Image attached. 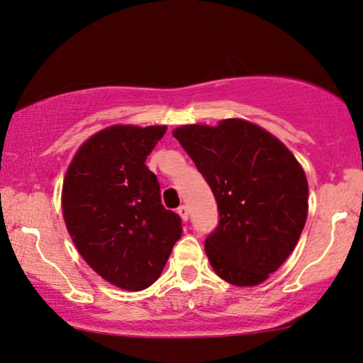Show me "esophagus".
I'll return each instance as SVG.
<instances>
[{"instance_id":"obj_1","label":"esophagus","mask_w":363,"mask_h":363,"mask_svg":"<svg viewBox=\"0 0 363 363\" xmlns=\"http://www.w3.org/2000/svg\"><path fill=\"white\" fill-rule=\"evenodd\" d=\"M177 213H179V216L184 221L189 220V208L186 207V205H181V207L177 208Z\"/></svg>"}]
</instances>
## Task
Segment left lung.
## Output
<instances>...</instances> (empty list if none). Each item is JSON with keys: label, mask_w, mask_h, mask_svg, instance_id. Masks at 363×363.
<instances>
[{"label": "left lung", "mask_w": 363, "mask_h": 363, "mask_svg": "<svg viewBox=\"0 0 363 363\" xmlns=\"http://www.w3.org/2000/svg\"><path fill=\"white\" fill-rule=\"evenodd\" d=\"M172 135L218 203V225L205 238L216 275L238 286L262 284L305 226L308 182L300 163L274 135L241 118L182 125Z\"/></svg>", "instance_id": "1"}]
</instances>
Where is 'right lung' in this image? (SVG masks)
Returning a JSON list of instances; mask_svg holds the SVG:
<instances>
[{
    "instance_id": "add662e5",
    "label": "right lung",
    "mask_w": 363,
    "mask_h": 363,
    "mask_svg": "<svg viewBox=\"0 0 363 363\" xmlns=\"http://www.w3.org/2000/svg\"><path fill=\"white\" fill-rule=\"evenodd\" d=\"M164 125H112L78 150L63 181L68 233L89 267L118 289L155 282L181 238L179 215L161 203L160 182L145 161Z\"/></svg>"
}]
</instances>
